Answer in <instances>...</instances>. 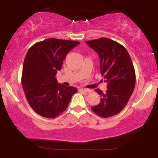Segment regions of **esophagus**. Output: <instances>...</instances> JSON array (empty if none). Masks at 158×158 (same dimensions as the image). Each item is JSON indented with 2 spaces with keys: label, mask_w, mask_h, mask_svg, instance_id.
Wrapping results in <instances>:
<instances>
[{
  "label": "esophagus",
  "mask_w": 158,
  "mask_h": 158,
  "mask_svg": "<svg viewBox=\"0 0 158 158\" xmlns=\"http://www.w3.org/2000/svg\"><path fill=\"white\" fill-rule=\"evenodd\" d=\"M82 91L85 92V93H88V92H90V90L89 89H86V88H82V89H81Z\"/></svg>",
  "instance_id": "esophagus-1"
}]
</instances>
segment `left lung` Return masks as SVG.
Returning a JSON list of instances; mask_svg holds the SVG:
<instances>
[{
    "instance_id": "left-lung-1",
    "label": "left lung",
    "mask_w": 158,
    "mask_h": 158,
    "mask_svg": "<svg viewBox=\"0 0 158 158\" xmlns=\"http://www.w3.org/2000/svg\"><path fill=\"white\" fill-rule=\"evenodd\" d=\"M86 44L99 54L102 77L108 83L105 93L96 89L101 100L91 109L101 117H113L125 108L135 89L136 75L131 57L122 44L108 38L88 41Z\"/></svg>"
}]
</instances>
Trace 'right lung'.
I'll list each match as a JSON object with an SVG mask.
<instances>
[{
  "mask_svg": "<svg viewBox=\"0 0 158 158\" xmlns=\"http://www.w3.org/2000/svg\"><path fill=\"white\" fill-rule=\"evenodd\" d=\"M80 44L77 41L48 39L29 49L23 61L21 85L29 105L47 118H55L68 108L74 87L59 84L56 73L68 52Z\"/></svg>",
  "mask_w": 158,
  "mask_h": 158,
  "instance_id": "obj_1",
  "label": "right lung"
}]
</instances>
